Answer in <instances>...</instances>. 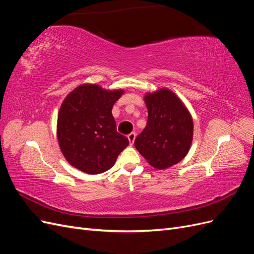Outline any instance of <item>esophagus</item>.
I'll use <instances>...</instances> for the list:
<instances>
[{
	"mask_svg": "<svg viewBox=\"0 0 254 254\" xmlns=\"http://www.w3.org/2000/svg\"><path fill=\"white\" fill-rule=\"evenodd\" d=\"M135 136H136L135 132H131V133L128 134V140H129L130 145L133 144V142H134V140H135Z\"/></svg>",
	"mask_w": 254,
	"mask_h": 254,
	"instance_id": "obj_1",
	"label": "esophagus"
}]
</instances>
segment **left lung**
<instances>
[{"label":"left lung","mask_w":254,"mask_h":254,"mask_svg":"<svg viewBox=\"0 0 254 254\" xmlns=\"http://www.w3.org/2000/svg\"><path fill=\"white\" fill-rule=\"evenodd\" d=\"M144 101L148 120L134 146L151 166L164 170L187 156L193 140V120L186 106L168 89L147 93Z\"/></svg>","instance_id":"8db88e82"}]
</instances>
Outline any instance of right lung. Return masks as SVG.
<instances>
[{"mask_svg": "<svg viewBox=\"0 0 254 254\" xmlns=\"http://www.w3.org/2000/svg\"><path fill=\"white\" fill-rule=\"evenodd\" d=\"M123 93V90L81 84L65 97L58 113L57 137L72 166L90 175L104 173L127 147L129 141L117 131L111 112Z\"/></svg>", "mask_w": 254, "mask_h": 254, "instance_id": "right-lung-1", "label": "right lung"}]
</instances>
